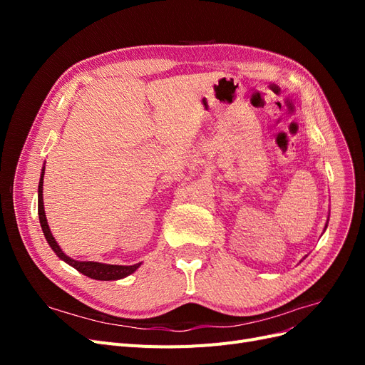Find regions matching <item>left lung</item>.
<instances>
[{"label":"left lung","mask_w":365,"mask_h":365,"mask_svg":"<svg viewBox=\"0 0 365 365\" xmlns=\"http://www.w3.org/2000/svg\"><path fill=\"white\" fill-rule=\"evenodd\" d=\"M327 224H329V219H327V222H326V227H324V231H326V228H327Z\"/></svg>","instance_id":"obj_1"}]
</instances>
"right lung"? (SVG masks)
<instances>
[{
	"label": "right lung",
	"mask_w": 365,
	"mask_h": 365,
	"mask_svg": "<svg viewBox=\"0 0 365 365\" xmlns=\"http://www.w3.org/2000/svg\"><path fill=\"white\" fill-rule=\"evenodd\" d=\"M43 173H46V163L42 165V172H41V178H39V185H38V215H39V222L41 228L43 231V236H46L50 248L56 252V256L63 260L65 263H68L70 267L79 271L81 274L86 275V277L94 279V280H120L125 279L132 272H135L140 268V263L135 264H108V263H101V262H88V260H74L68 257L65 254L61 247L58 245L56 239L53 237L48 222H47V216H46V210H43V196H42V185H43Z\"/></svg>",
	"instance_id": "1"
}]
</instances>
